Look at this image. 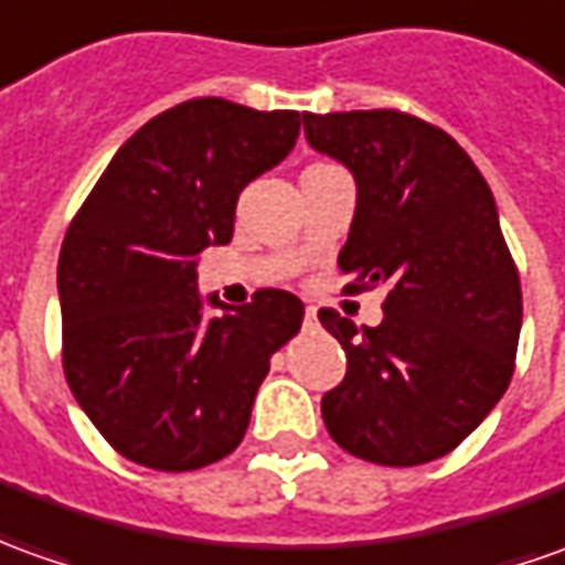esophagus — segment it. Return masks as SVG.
Listing matches in <instances>:
<instances>
[{
  "label": "esophagus",
  "mask_w": 565,
  "mask_h": 565,
  "mask_svg": "<svg viewBox=\"0 0 565 565\" xmlns=\"http://www.w3.org/2000/svg\"><path fill=\"white\" fill-rule=\"evenodd\" d=\"M305 322H307V326H313V322H317V307H307Z\"/></svg>",
  "instance_id": "esophagus-1"
}]
</instances>
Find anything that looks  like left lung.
<instances>
[{
    "instance_id": "8db88e82",
    "label": "left lung",
    "mask_w": 565,
    "mask_h": 565,
    "mask_svg": "<svg viewBox=\"0 0 565 565\" xmlns=\"http://www.w3.org/2000/svg\"><path fill=\"white\" fill-rule=\"evenodd\" d=\"M305 135L356 178L338 267L353 291L387 289L375 329L320 310L348 356L322 422L363 461L427 465L483 422L513 375L523 291L492 190L455 138L408 113H305Z\"/></svg>"
}]
</instances>
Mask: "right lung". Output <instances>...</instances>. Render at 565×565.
<instances>
[{"instance_id": "obj_1", "label": "right lung", "mask_w": 565, "mask_h": 565, "mask_svg": "<svg viewBox=\"0 0 565 565\" xmlns=\"http://www.w3.org/2000/svg\"><path fill=\"white\" fill-rule=\"evenodd\" d=\"M301 113L193 97L128 138L70 221L57 260L64 375L116 452L196 470L245 437L270 356L305 305L258 289L202 320L196 258L231 243L248 181L289 157Z\"/></svg>"}]
</instances>
